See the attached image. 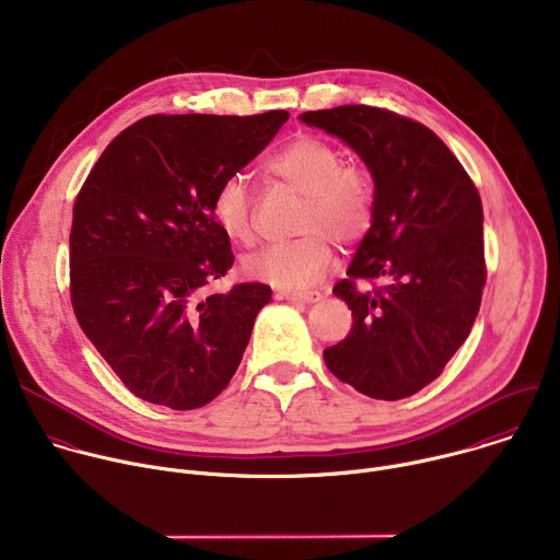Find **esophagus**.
<instances>
[{"instance_id":"obj_1","label":"esophagus","mask_w":560,"mask_h":560,"mask_svg":"<svg viewBox=\"0 0 560 560\" xmlns=\"http://www.w3.org/2000/svg\"><path fill=\"white\" fill-rule=\"evenodd\" d=\"M277 296L283 301H292V303H316V301H322L324 294L318 290H310V292H279Z\"/></svg>"}]
</instances>
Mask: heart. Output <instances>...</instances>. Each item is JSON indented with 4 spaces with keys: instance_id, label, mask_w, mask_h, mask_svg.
<instances>
[{
    "instance_id": "obj_1",
    "label": "heart",
    "mask_w": 560,
    "mask_h": 560,
    "mask_svg": "<svg viewBox=\"0 0 560 560\" xmlns=\"http://www.w3.org/2000/svg\"><path fill=\"white\" fill-rule=\"evenodd\" d=\"M266 168L305 195L299 223L305 234L253 253L246 272L283 290H303L322 279L332 261L328 234L348 246L370 230L376 210L374 177L365 166L343 162L335 143L312 135L288 141ZM212 219L232 242H253L255 203L244 175L221 179L212 195Z\"/></svg>"
}]
</instances>
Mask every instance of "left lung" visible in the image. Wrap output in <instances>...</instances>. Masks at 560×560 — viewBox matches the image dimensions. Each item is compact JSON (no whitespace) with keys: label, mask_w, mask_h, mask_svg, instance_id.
<instances>
[{"label":"left lung","mask_w":560,"mask_h":560,"mask_svg":"<svg viewBox=\"0 0 560 560\" xmlns=\"http://www.w3.org/2000/svg\"><path fill=\"white\" fill-rule=\"evenodd\" d=\"M343 139L376 186L374 221L335 294L350 335L328 370L365 396L398 401L432 383L467 339L486 288L483 206L454 152L423 124L374 106L301 115ZM359 280L382 281L361 291Z\"/></svg>","instance_id":"obj_1"}]
</instances>
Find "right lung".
Here are the masks:
<instances>
[{
    "label": "right lung",
    "mask_w": 560,
    "mask_h": 560,
    "mask_svg": "<svg viewBox=\"0 0 560 560\" xmlns=\"http://www.w3.org/2000/svg\"><path fill=\"white\" fill-rule=\"evenodd\" d=\"M264 115H150L119 132L72 206L70 303L79 326L139 398L197 410L230 383L270 285H206L234 255L212 195L288 121Z\"/></svg>",
    "instance_id": "right-lung-1"
}]
</instances>
